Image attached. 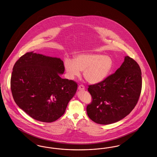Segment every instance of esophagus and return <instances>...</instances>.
<instances>
[{"label": "esophagus", "mask_w": 157, "mask_h": 157, "mask_svg": "<svg viewBox=\"0 0 157 157\" xmlns=\"http://www.w3.org/2000/svg\"><path fill=\"white\" fill-rule=\"evenodd\" d=\"M78 89L79 90H85V86L83 85H80L79 86H78Z\"/></svg>", "instance_id": "1"}]
</instances>
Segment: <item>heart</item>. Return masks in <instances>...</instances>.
<instances>
[{
	"mask_svg": "<svg viewBox=\"0 0 157 157\" xmlns=\"http://www.w3.org/2000/svg\"><path fill=\"white\" fill-rule=\"evenodd\" d=\"M64 66L69 78L73 79L83 71L85 79L90 83L103 81L113 68L112 59L99 54H82L74 59L66 58Z\"/></svg>",
	"mask_w": 157,
	"mask_h": 157,
	"instance_id": "1",
	"label": "heart"
}]
</instances>
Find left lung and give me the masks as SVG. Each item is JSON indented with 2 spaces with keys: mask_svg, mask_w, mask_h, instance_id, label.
<instances>
[{
  "mask_svg": "<svg viewBox=\"0 0 157 157\" xmlns=\"http://www.w3.org/2000/svg\"><path fill=\"white\" fill-rule=\"evenodd\" d=\"M92 101L86 107L89 117L100 124H110L124 118L138 102L142 88L141 71L128 56L115 73L103 81L88 86Z\"/></svg>",
  "mask_w": 157,
  "mask_h": 157,
  "instance_id": "8db88e82",
  "label": "left lung"
}]
</instances>
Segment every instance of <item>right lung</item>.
<instances>
[{"label": "right lung", "mask_w": 157, "mask_h": 157, "mask_svg": "<svg viewBox=\"0 0 157 157\" xmlns=\"http://www.w3.org/2000/svg\"><path fill=\"white\" fill-rule=\"evenodd\" d=\"M64 71L60 58L27 52L13 68L10 88L14 101L34 119L56 121L65 113L78 88L76 82L60 77Z\"/></svg>", "instance_id": "obj_1"}]
</instances>
